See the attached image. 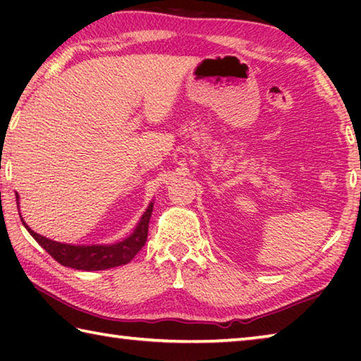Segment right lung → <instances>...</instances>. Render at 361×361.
<instances>
[{
  "mask_svg": "<svg viewBox=\"0 0 361 361\" xmlns=\"http://www.w3.org/2000/svg\"><path fill=\"white\" fill-rule=\"evenodd\" d=\"M151 212L152 204H149L143 213L133 234L122 242L114 243V245H66V243L49 240L33 232L25 223L23 224L30 231V234L35 237V240L62 266L81 269V271H103V269L127 264L143 248L146 237H148Z\"/></svg>",
  "mask_w": 361,
  "mask_h": 361,
  "instance_id": "right-lung-1",
  "label": "right lung"
}]
</instances>
